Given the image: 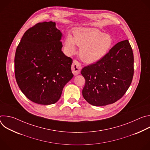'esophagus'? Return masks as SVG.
Wrapping results in <instances>:
<instances>
[{"label": "esophagus", "mask_w": 150, "mask_h": 150, "mask_svg": "<svg viewBox=\"0 0 150 150\" xmlns=\"http://www.w3.org/2000/svg\"><path fill=\"white\" fill-rule=\"evenodd\" d=\"M81 68H82V66L81 65V63L78 60H74L73 61L72 67H71L72 73L74 74V75H78L80 73Z\"/></svg>", "instance_id": "esophagus-1"}]
</instances>
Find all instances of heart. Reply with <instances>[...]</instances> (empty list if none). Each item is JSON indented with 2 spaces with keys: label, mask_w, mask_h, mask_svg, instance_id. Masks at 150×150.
Instances as JSON below:
<instances>
[{
  "label": "heart",
  "mask_w": 150,
  "mask_h": 150,
  "mask_svg": "<svg viewBox=\"0 0 150 150\" xmlns=\"http://www.w3.org/2000/svg\"><path fill=\"white\" fill-rule=\"evenodd\" d=\"M113 38L96 29H78L74 37L68 35L64 41V48L69 54L75 52V44L81 47L80 56L87 63H94L102 59L111 48Z\"/></svg>",
  "instance_id": "b5f03b06"
}]
</instances>
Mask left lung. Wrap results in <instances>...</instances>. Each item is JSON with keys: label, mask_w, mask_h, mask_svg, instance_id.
I'll return each instance as SVG.
<instances>
[{"label": "left lung", "mask_w": 150, "mask_h": 150, "mask_svg": "<svg viewBox=\"0 0 150 150\" xmlns=\"http://www.w3.org/2000/svg\"><path fill=\"white\" fill-rule=\"evenodd\" d=\"M134 72L131 46L127 40L120 41L102 59L82 69L84 99L95 106L115 103L129 88Z\"/></svg>", "instance_id": "8db88e82"}]
</instances>
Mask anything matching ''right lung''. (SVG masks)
Returning a JSON list of instances; mask_svg holds the SVG:
<instances>
[{
	"instance_id": "obj_1",
	"label": "right lung",
	"mask_w": 150,
	"mask_h": 150,
	"mask_svg": "<svg viewBox=\"0 0 150 150\" xmlns=\"http://www.w3.org/2000/svg\"><path fill=\"white\" fill-rule=\"evenodd\" d=\"M61 37L55 23H38L25 31L16 48V81L21 91L34 103H56L74 76L72 59L61 50Z\"/></svg>"
}]
</instances>
